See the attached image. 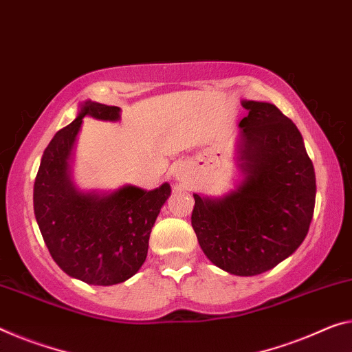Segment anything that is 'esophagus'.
<instances>
[{
  "label": "esophagus",
  "instance_id": "obj_1",
  "mask_svg": "<svg viewBox=\"0 0 352 352\" xmlns=\"http://www.w3.org/2000/svg\"><path fill=\"white\" fill-rule=\"evenodd\" d=\"M173 176H175L176 181L186 184L188 181V168H187V165H184V164L176 165L175 170H173Z\"/></svg>",
  "mask_w": 352,
  "mask_h": 352
}]
</instances>
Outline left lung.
<instances>
[{"instance_id":"left-lung-1","label":"left lung","mask_w":352,"mask_h":352,"mask_svg":"<svg viewBox=\"0 0 352 352\" xmlns=\"http://www.w3.org/2000/svg\"><path fill=\"white\" fill-rule=\"evenodd\" d=\"M241 179L221 197L193 193L192 226L215 266L232 275L267 272L304 242L315 209L316 179L296 124L274 104L241 100Z\"/></svg>"}]
</instances>
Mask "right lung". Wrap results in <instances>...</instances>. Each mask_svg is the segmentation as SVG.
Here are the masks:
<instances>
[{
	"instance_id": "1",
	"label": "right lung",
	"mask_w": 352,
	"mask_h": 352,
	"mask_svg": "<svg viewBox=\"0 0 352 352\" xmlns=\"http://www.w3.org/2000/svg\"><path fill=\"white\" fill-rule=\"evenodd\" d=\"M116 122L121 108L85 100L75 120L56 132L34 182V215L45 245L69 277L110 286L143 266L149 234L166 199L168 182L154 190L126 184L113 192L82 190L72 179L74 149L83 118Z\"/></svg>"
}]
</instances>
